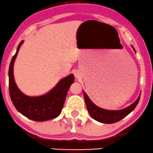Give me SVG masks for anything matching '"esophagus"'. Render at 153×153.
<instances>
[{
  "mask_svg": "<svg viewBox=\"0 0 153 153\" xmlns=\"http://www.w3.org/2000/svg\"><path fill=\"white\" fill-rule=\"evenodd\" d=\"M80 73L79 72H75V78H80Z\"/></svg>",
  "mask_w": 153,
  "mask_h": 153,
  "instance_id": "obj_1",
  "label": "esophagus"
}]
</instances>
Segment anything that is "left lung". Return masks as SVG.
Wrapping results in <instances>:
<instances>
[{
  "mask_svg": "<svg viewBox=\"0 0 153 153\" xmlns=\"http://www.w3.org/2000/svg\"><path fill=\"white\" fill-rule=\"evenodd\" d=\"M132 46L134 51L136 52L134 47L133 46ZM83 94H84L85 101L89 114H90L92 119L103 123H113L117 122V121L126 117L127 115H128L136 108L139 100H140V94L136 102H134L132 104L124 108V109L120 110H108L102 109V108L95 105L93 102L91 101L88 94L84 91H83Z\"/></svg>",
  "mask_w": 153,
  "mask_h": 153,
  "instance_id": "left-lung-1",
  "label": "left lung"
}]
</instances>
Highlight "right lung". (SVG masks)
Segmentation results:
<instances>
[{
	"label": "right lung",
	"mask_w": 153,
	"mask_h": 153,
	"mask_svg": "<svg viewBox=\"0 0 153 153\" xmlns=\"http://www.w3.org/2000/svg\"><path fill=\"white\" fill-rule=\"evenodd\" d=\"M24 41H21L9 67V92L10 99L16 109L28 119L35 121H45L59 117L62 111L67 92L74 82V75L70 74L58 82L47 93L41 96L30 97L17 88L13 75L16 57Z\"/></svg>",
	"instance_id": "right-lung-1"
}]
</instances>
